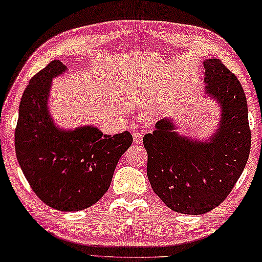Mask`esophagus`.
<instances>
[{
  "label": "esophagus",
  "instance_id": "esophagus-1",
  "mask_svg": "<svg viewBox=\"0 0 262 262\" xmlns=\"http://www.w3.org/2000/svg\"><path fill=\"white\" fill-rule=\"evenodd\" d=\"M133 137H134V142L137 144H140L143 142V133H142V130L140 129L134 130V133H133Z\"/></svg>",
  "mask_w": 262,
  "mask_h": 262
}]
</instances>
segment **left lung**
<instances>
[{
    "mask_svg": "<svg viewBox=\"0 0 262 262\" xmlns=\"http://www.w3.org/2000/svg\"><path fill=\"white\" fill-rule=\"evenodd\" d=\"M205 94L221 107L210 141L179 135L172 119H161L143 137L146 174L166 206L182 214H204L220 205L243 173L251 149L245 93L220 59L204 60Z\"/></svg>",
    "mask_w": 262,
    "mask_h": 262,
    "instance_id": "left-lung-1",
    "label": "left lung"
}]
</instances>
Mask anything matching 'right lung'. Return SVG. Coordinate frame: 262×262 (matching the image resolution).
Masks as SVG:
<instances>
[{
  "label": "right lung",
  "instance_id": "obj_1",
  "mask_svg": "<svg viewBox=\"0 0 262 262\" xmlns=\"http://www.w3.org/2000/svg\"><path fill=\"white\" fill-rule=\"evenodd\" d=\"M68 68L52 60L31 79L23 94L15 130L19 166L35 194L63 212L85 210L110 188L120 157L133 142L130 133L103 135L96 127L65 130L48 108L51 80Z\"/></svg>",
  "mask_w": 262,
  "mask_h": 262
}]
</instances>
